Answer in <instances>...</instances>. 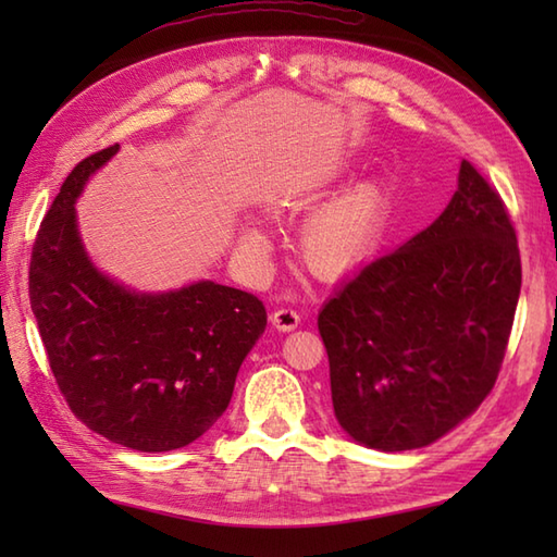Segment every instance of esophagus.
I'll list each match as a JSON object with an SVG mask.
<instances>
[{
  "mask_svg": "<svg viewBox=\"0 0 557 557\" xmlns=\"http://www.w3.org/2000/svg\"><path fill=\"white\" fill-rule=\"evenodd\" d=\"M272 325H275L277 330H285V333H289V330L297 327L301 323V315L297 313V309H289V306H282V309H275L272 311Z\"/></svg>",
  "mask_w": 557,
  "mask_h": 557,
  "instance_id": "esophagus-1",
  "label": "esophagus"
}]
</instances>
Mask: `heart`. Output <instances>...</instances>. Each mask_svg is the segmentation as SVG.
I'll list each match as a JSON object with an SVG mask.
<instances>
[{
    "label": "heart",
    "instance_id": "heart-1",
    "mask_svg": "<svg viewBox=\"0 0 557 557\" xmlns=\"http://www.w3.org/2000/svg\"><path fill=\"white\" fill-rule=\"evenodd\" d=\"M387 218V196L377 184H359L304 224L299 251L304 263L321 275H342L373 253ZM248 244L263 236L248 232Z\"/></svg>",
    "mask_w": 557,
    "mask_h": 557
}]
</instances>
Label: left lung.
Returning a JSON list of instances; mask_svg holds the SVG:
<instances>
[{
    "label": "left lung",
    "instance_id": "8db88e82",
    "mask_svg": "<svg viewBox=\"0 0 557 557\" xmlns=\"http://www.w3.org/2000/svg\"><path fill=\"white\" fill-rule=\"evenodd\" d=\"M519 287L510 212L465 160L443 215L363 265L318 315L342 429L383 453L455 429L498 381Z\"/></svg>",
    "mask_w": 557,
    "mask_h": 557
}]
</instances>
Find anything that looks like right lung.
Masks as SVG:
<instances>
[{"label": "right lung", "instance_id": "add662e5", "mask_svg": "<svg viewBox=\"0 0 557 557\" xmlns=\"http://www.w3.org/2000/svg\"><path fill=\"white\" fill-rule=\"evenodd\" d=\"M116 150L81 160L42 218L28 270L30 309L74 417L112 443L168 453L222 417L268 315L253 294L215 282L150 297L92 268L74 200Z\"/></svg>", "mask_w": 557, "mask_h": 557}]
</instances>
